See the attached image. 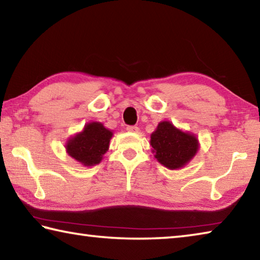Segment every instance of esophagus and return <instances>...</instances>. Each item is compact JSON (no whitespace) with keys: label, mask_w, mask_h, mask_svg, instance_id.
<instances>
[{"label":"esophagus","mask_w":260,"mask_h":260,"mask_svg":"<svg viewBox=\"0 0 260 260\" xmlns=\"http://www.w3.org/2000/svg\"><path fill=\"white\" fill-rule=\"evenodd\" d=\"M126 129L128 132H132V133H139V131H140L138 126H127Z\"/></svg>","instance_id":"1"}]
</instances>
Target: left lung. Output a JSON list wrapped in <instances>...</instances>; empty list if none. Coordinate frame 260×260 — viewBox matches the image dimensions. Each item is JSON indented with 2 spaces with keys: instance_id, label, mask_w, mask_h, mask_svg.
Segmentation results:
<instances>
[{
  "instance_id": "left-lung-1",
  "label": "left lung",
  "mask_w": 260,
  "mask_h": 260,
  "mask_svg": "<svg viewBox=\"0 0 260 260\" xmlns=\"http://www.w3.org/2000/svg\"><path fill=\"white\" fill-rule=\"evenodd\" d=\"M150 138L155 158L170 170H178L187 165L200 148L195 135L182 132L170 121L159 122Z\"/></svg>"
}]
</instances>
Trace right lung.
I'll return each instance as SVG.
<instances>
[{"label":"right lung","instance_id":"obj_1","mask_svg":"<svg viewBox=\"0 0 260 260\" xmlns=\"http://www.w3.org/2000/svg\"><path fill=\"white\" fill-rule=\"evenodd\" d=\"M113 133L98 121L88 122L82 132L69 139L67 152L83 166H94L101 162L108 151Z\"/></svg>","mask_w":260,"mask_h":260}]
</instances>
